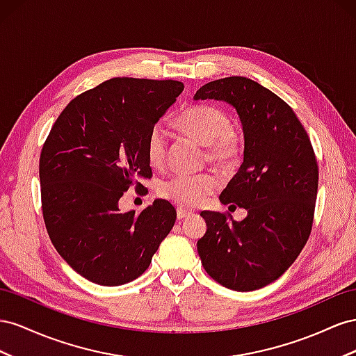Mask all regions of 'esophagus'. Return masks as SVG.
<instances>
[{"label": "esophagus", "instance_id": "obj_1", "mask_svg": "<svg viewBox=\"0 0 356 356\" xmlns=\"http://www.w3.org/2000/svg\"><path fill=\"white\" fill-rule=\"evenodd\" d=\"M192 215L191 211H188V210H184V209H177V219L179 220H181V219H186V218H189Z\"/></svg>", "mask_w": 356, "mask_h": 356}]
</instances>
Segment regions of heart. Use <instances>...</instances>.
Wrapping results in <instances>:
<instances>
[{"label": "heart", "instance_id": "heart-1", "mask_svg": "<svg viewBox=\"0 0 356 356\" xmlns=\"http://www.w3.org/2000/svg\"><path fill=\"white\" fill-rule=\"evenodd\" d=\"M179 127L185 133L206 145V158L219 168L236 164L243 150V136L231 125V119L223 108L211 104H197L181 111ZM168 147V133L158 122L146 137V156L155 168L164 165ZM219 186L218 179L210 172L198 175H175L159 181L158 194L180 207H197L207 200Z\"/></svg>", "mask_w": 356, "mask_h": 356}]
</instances>
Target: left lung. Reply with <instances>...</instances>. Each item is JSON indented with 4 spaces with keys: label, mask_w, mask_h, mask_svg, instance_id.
Wrapping results in <instances>:
<instances>
[{
    "label": "left lung",
    "mask_w": 356,
    "mask_h": 356,
    "mask_svg": "<svg viewBox=\"0 0 356 356\" xmlns=\"http://www.w3.org/2000/svg\"><path fill=\"white\" fill-rule=\"evenodd\" d=\"M194 98L227 101L245 134L243 164L219 200L248 216L237 222L229 213L201 211V264L228 289L264 288L292 266L310 236L319 179L310 138L285 101L252 79L213 80Z\"/></svg>",
    "instance_id": "1"
}]
</instances>
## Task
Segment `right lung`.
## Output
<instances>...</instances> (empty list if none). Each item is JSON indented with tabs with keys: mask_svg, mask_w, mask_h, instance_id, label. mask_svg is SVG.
Listing matches in <instances>:
<instances>
[{
	"mask_svg": "<svg viewBox=\"0 0 356 356\" xmlns=\"http://www.w3.org/2000/svg\"><path fill=\"white\" fill-rule=\"evenodd\" d=\"M184 88L177 80L110 79L71 99L44 141L47 234L68 266L97 285L141 276L175 225L176 209L165 200L140 213L122 211L119 200L152 177L146 137Z\"/></svg>",
	"mask_w": 356,
	"mask_h": 356,
	"instance_id": "right-lung-1",
	"label": "right lung"
}]
</instances>
